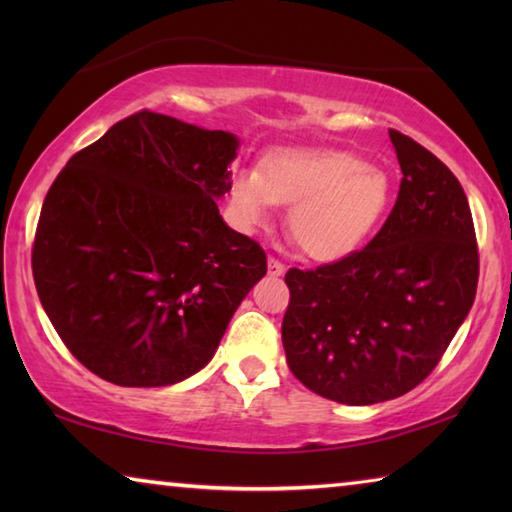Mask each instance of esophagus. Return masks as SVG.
Instances as JSON below:
<instances>
[{
	"instance_id": "esophagus-1",
	"label": "esophagus",
	"mask_w": 512,
	"mask_h": 512,
	"mask_svg": "<svg viewBox=\"0 0 512 512\" xmlns=\"http://www.w3.org/2000/svg\"><path fill=\"white\" fill-rule=\"evenodd\" d=\"M268 273H271V275H284V264L280 262V259L268 257Z\"/></svg>"
}]
</instances>
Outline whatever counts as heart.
<instances>
[{"mask_svg":"<svg viewBox=\"0 0 512 512\" xmlns=\"http://www.w3.org/2000/svg\"><path fill=\"white\" fill-rule=\"evenodd\" d=\"M391 183L377 167L332 149L277 151L257 171H239L230 185V214L244 232L273 223L275 205H291L293 244L318 262L359 250L384 219Z\"/></svg>","mask_w":512,"mask_h":512,"instance_id":"1","label":"heart"}]
</instances>
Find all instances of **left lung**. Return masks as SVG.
<instances>
[{
    "mask_svg": "<svg viewBox=\"0 0 512 512\" xmlns=\"http://www.w3.org/2000/svg\"><path fill=\"white\" fill-rule=\"evenodd\" d=\"M388 135L404 178L377 237L339 262L284 277L291 372L309 391L350 406L395 400L418 386L470 314L479 282L461 183L411 137Z\"/></svg>",
    "mask_w": 512,
    "mask_h": 512,
    "instance_id": "obj_1",
    "label": "left lung"
}]
</instances>
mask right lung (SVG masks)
<instances>
[{"instance_id": "1", "label": "right lung", "mask_w": 512, "mask_h": 512, "mask_svg": "<svg viewBox=\"0 0 512 512\" xmlns=\"http://www.w3.org/2000/svg\"><path fill=\"white\" fill-rule=\"evenodd\" d=\"M239 137L142 110L69 158L42 203L33 280L85 368L158 388L212 361L266 275L257 241L223 221Z\"/></svg>"}]
</instances>
